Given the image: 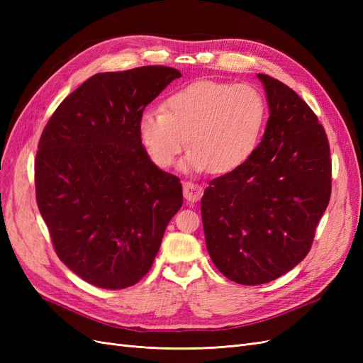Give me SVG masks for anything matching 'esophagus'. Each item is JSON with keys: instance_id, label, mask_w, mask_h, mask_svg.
Returning <instances> with one entry per match:
<instances>
[{"instance_id": "esophagus-1", "label": "esophagus", "mask_w": 363, "mask_h": 363, "mask_svg": "<svg viewBox=\"0 0 363 363\" xmlns=\"http://www.w3.org/2000/svg\"><path fill=\"white\" fill-rule=\"evenodd\" d=\"M183 195L189 203L199 201L203 195V186L192 183V182H184L183 183Z\"/></svg>"}]
</instances>
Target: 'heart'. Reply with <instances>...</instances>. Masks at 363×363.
Returning <instances> with one entry per match:
<instances>
[{"label":"heart","instance_id":"obj_1","mask_svg":"<svg viewBox=\"0 0 363 363\" xmlns=\"http://www.w3.org/2000/svg\"><path fill=\"white\" fill-rule=\"evenodd\" d=\"M265 118V98L252 84L196 80L172 92L163 111L142 113L138 128L157 167H171L189 140L184 169L227 174L256 150Z\"/></svg>","mask_w":363,"mask_h":363}]
</instances>
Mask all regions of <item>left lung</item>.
<instances>
[{
	"mask_svg": "<svg viewBox=\"0 0 363 363\" xmlns=\"http://www.w3.org/2000/svg\"><path fill=\"white\" fill-rule=\"evenodd\" d=\"M269 118L245 163L208 182L201 199L207 251L232 281L279 279L311 251L330 201L332 159L324 127L289 86L257 74Z\"/></svg>",
	"mask_w": 363,
	"mask_h": 363,
	"instance_id": "8db88e82",
	"label": "left lung"
}]
</instances>
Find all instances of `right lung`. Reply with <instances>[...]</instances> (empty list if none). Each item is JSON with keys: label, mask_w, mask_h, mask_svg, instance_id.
<instances>
[{"label": "right lung", "mask_w": 363, "mask_h": 363, "mask_svg": "<svg viewBox=\"0 0 363 363\" xmlns=\"http://www.w3.org/2000/svg\"><path fill=\"white\" fill-rule=\"evenodd\" d=\"M180 77L162 65L95 74L42 131L39 212L59 259L94 286L124 289L144 277L183 204L180 179L150 160L138 128L145 107Z\"/></svg>", "instance_id": "add662e5"}]
</instances>
